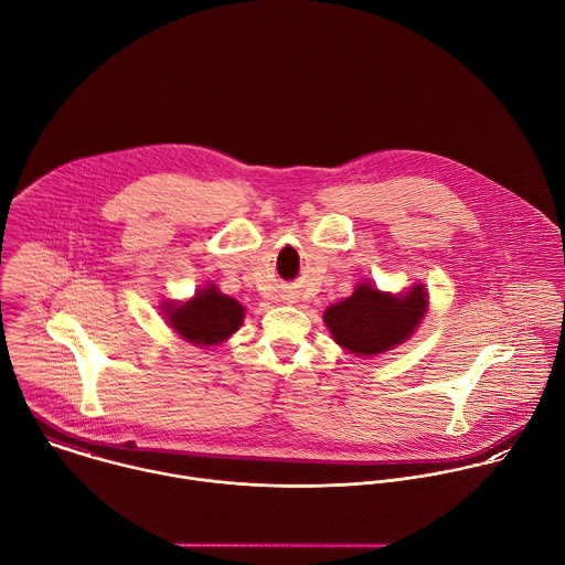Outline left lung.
Masks as SVG:
<instances>
[{"instance_id":"8db88e82","label":"left lung","mask_w":565,"mask_h":565,"mask_svg":"<svg viewBox=\"0 0 565 565\" xmlns=\"http://www.w3.org/2000/svg\"><path fill=\"white\" fill-rule=\"evenodd\" d=\"M427 312L423 286L394 297L361 284L352 297L326 310L323 319L334 341L352 354L374 356L403 343Z\"/></svg>"}]
</instances>
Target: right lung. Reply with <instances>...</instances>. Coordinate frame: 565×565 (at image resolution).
Masks as SVG:
<instances>
[{
  "mask_svg": "<svg viewBox=\"0 0 565 565\" xmlns=\"http://www.w3.org/2000/svg\"><path fill=\"white\" fill-rule=\"evenodd\" d=\"M173 330L195 345H215L228 339L244 321L239 301L222 295L215 286L200 290L182 306H164Z\"/></svg>",
  "mask_w": 565,
  "mask_h": 565,
  "instance_id": "1",
  "label": "right lung"
}]
</instances>
